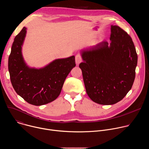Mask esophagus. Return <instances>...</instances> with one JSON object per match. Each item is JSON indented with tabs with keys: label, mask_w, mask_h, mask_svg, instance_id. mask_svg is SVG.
<instances>
[{
	"label": "esophagus",
	"mask_w": 149,
	"mask_h": 149,
	"mask_svg": "<svg viewBox=\"0 0 149 149\" xmlns=\"http://www.w3.org/2000/svg\"><path fill=\"white\" fill-rule=\"evenodd\" d=\"M82 61V56H81V55L77 54V55L75 56V62H76L77 65H78Z\"/></svg>",
	"instance_id": "34e87169"
}]
</instances>
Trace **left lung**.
Returning a JSON list of instances; mask_svg holds the SVG:
<instances>
[{
    "instance_id": "left-lung-1",
    "label": "left lung",
    "mask_w": 149,
    "mask_h": 149,
    "mask_svg": "<svg viewBox=\"0 0 149 149\" xmlns=\"http://www.w3.org/2000/svg\"><path fill=\"white\" fill-rule=\"evenodd\" d=\"M111 40L82 52V70L86 92L94 102L114 104L131 90L135 79L137 54L130 36L111 26Z\"/></svg>"
}]
</instances>
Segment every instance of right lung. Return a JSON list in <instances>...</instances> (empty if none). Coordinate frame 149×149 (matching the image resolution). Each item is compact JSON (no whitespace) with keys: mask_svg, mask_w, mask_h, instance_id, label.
<instances>
[{"mask_svg":"<svg viewBox=\"0 0 149 149\" xmlns=\"http://www.w3.org/2000/svg\"><path fill=\"white\" fill-rule=\"evenodd\" d=\"M26 33V28L24 27L13 42L8 60L10 81L16 93L26 102L44 105L60 94L67 77L75 67V56L56 59L41 69L29 68L21 52Z\"/></svg>","mask_w":149,"mask_h":149,"instance_id":"right-lung-1","label":"right lung"}]
</instances>
